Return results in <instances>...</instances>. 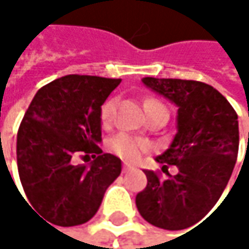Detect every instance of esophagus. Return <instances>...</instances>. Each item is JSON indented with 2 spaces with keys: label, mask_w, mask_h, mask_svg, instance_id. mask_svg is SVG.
Wrapping results in <instances>:
<instances>
[{
  "label": "esophagus",
  "mask_w": 249,
  "mask_h": 249,
  "mask_svg": "<svg viewBox=\"0 0 249 249\" xmlns=\"http://www.w3.org/2000/svg\"><path fill=\"white\" fill-rule=\"evenodd\" d=\"M132 169H134V167H132V166H129V164H124V166H123V172H124V173L129 172V170H132Z\"/></svg>",
  "instance_id": "esophagus-1"
}]
</instances>
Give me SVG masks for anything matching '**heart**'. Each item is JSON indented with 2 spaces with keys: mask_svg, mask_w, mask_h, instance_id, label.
I'll return each instance as SVG.
<instances>
[{
  "mask_svg": "<svg viewBox=\"0 0 249 249\" xmlns=\"http://www.w3.org/2000/svg\"><path fill=\"white\" fill-rule=\"evenodd\" d=\"M144 109H145V114L148 117L159 114V112L167 114V108L164 107V104L156 98H145L144 99ZM114 112H115V101L114 99L105 101L102 104L101 112H99V118H101L102 125H105V126L109 125V123L112 121ZM108 148L112 154H115L120 159L131 163V161H137L144 153H147L151 148V144L144 138L134 137V135H129L126 132H120L109 140Z\"/></svg>",
  "mask_w": 249,
  "mask_h": 249,
  "instance_id": "heart-1",
  "label": "heart"
}]
</instances>
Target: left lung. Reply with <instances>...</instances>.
<instances>
[{
    "label": "left lung",
    "instance_id": "left-lung-1",
    "mask_svg": "<svg viewBox=\"0 0 249 249\" xmlns=\"http://www.w3.org/2000/svg\"><path fill=\"white\" fill-rule=\"evenodd\" d=\"M142 82L178 109L173 142L156 159L169 177L144 170L147 186L135 197L137 209L157 228L186 229L211 212L229 181L239 147L238 115L208 83L157 77ZM169 165L179 169L176 176L167 172Z\"/></svg>",
    "mask_w": 249,
    "mask_h": 249
}]
</instances>
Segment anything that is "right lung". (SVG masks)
<instances>
[{
	"label": "right lung",
	"instance_id": "1",
	"mask_svg": "<svg viewBox=\"0 0 249 249\" xmlns=\"http://www.w3.org/2000/svg\"><path fill=\"white\" fill-rule=\"evenodd\" d=\"M121 79L68 75L40 88L17 134V166L30 208L57 226L88 222L108 186L121 173V160L102 153L101 107ZM92 155L89 165L74 156Z\"/></svg>",
	"mask_w": 249,
	"mask_h": 249
}]
</instances>
